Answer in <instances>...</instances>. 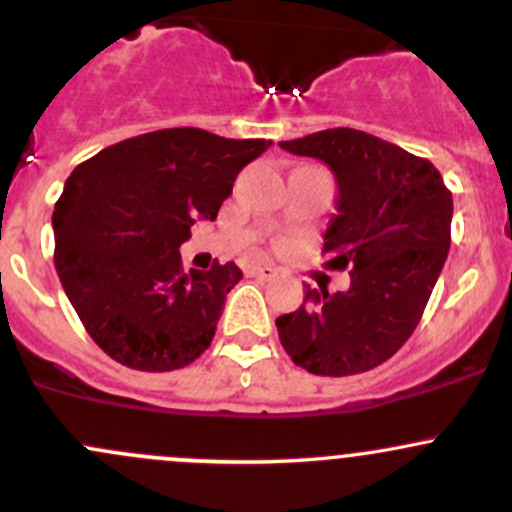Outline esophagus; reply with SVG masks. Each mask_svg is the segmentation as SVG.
<instances>
[{
    "instance_id": "34e87169",
    "label": "esophagus",
    "mask_w": 512,
    "mask_h": 512,
    "mask_svg": "<svg viewBox=\"0 0 512 512\" xmlns=\"http://www.w3.org/2000/svg\"><path fill=\"white\" fill-rule=\"evenodd\" d=\"M247 275L260 277V280H272V277L277 275V270L270 265H252V267H247Z\"/></svg>"
}]
</instances>
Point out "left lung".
I'll use <instances>...</instances> for the list:
<instances>
[{
  "label": "left lung",
  "mask_w": 512,
  "mask_h": 512,
  "mask_svg": "<svg viewBox=\"0 0 512 512\" xmlns=\"http://www.w3.org/2000/svg\"><path fill=\"white\" fill-rule=\"evenodd\" d=\"M280 148L334 173L339 198L324 232V267L352 270L347 292L307 287L302 307L277 317L282 347L319 376L374 369L421 322L451 247V190L426 158L354 128L309 133Z\"/></svg>",
  "instance_id": "left-lung-1"
}]
</instances>
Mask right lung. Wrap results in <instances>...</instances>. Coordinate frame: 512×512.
<instances>
[{
	"label": "right lung",
	"instance_id": "right-lung-1",
	"mask_svg": "<svg viewBox=\"0 0 512 512\" xmlns=\"http://www.w3.org/2000/svg\"><path fill=\"white\" fill-rule=\"evenodd\" d=\"M272 143L163 128L76 165L56 200L54 265L91 339L138 371L183 369L210 347L235 262L183 270L195 220H215L237 173Z\"/></svg>",
	"mask_w": 512,
	"mask_h": 512
}]
</instances>
